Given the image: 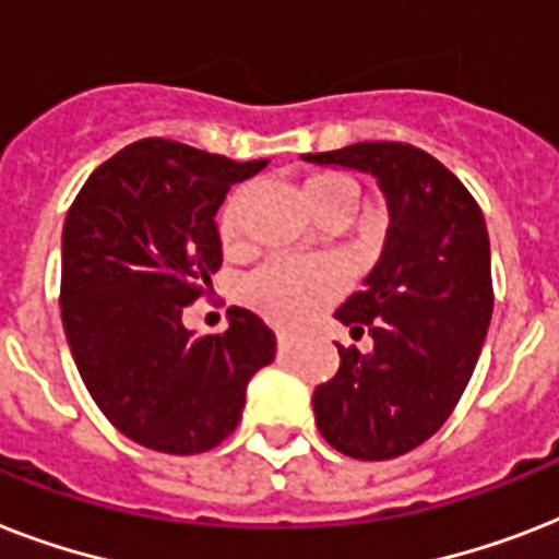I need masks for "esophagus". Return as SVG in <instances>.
Segmentation results:
<instances>
[{
	"label": "esophagus",
	"instance_id": "esophagus-1",
	"mask_svg": "<svg viewBox=\"0 0 559 559\" xmlns=\"http://www.w3.org/2000/svg\"><path fill=\"white\" fill-rule=\"evenodd\" d=\"M298 345V336H293V333H278V350H293Z\"/></svg>",
	"mask_w": 559,
	"mask_h": 559
}]
</instances>
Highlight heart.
Returning a JSON list of instances; mask_svg holds the SVG:
<instances>
[{
    "label": "heart",
    "instance_id": "1",
    "mask_svg": "<svg viewBox=\"0 0 559 559\" xmlns=\"http://www.w3.org/2000/svg\"><path fill=\"white\" fill-rule=\"evenodd\" d=\"M336 197L359 200L357 186L336 174H319L307 179V200L316 211ZM246 191H235L219 211L217 228L223 243H235L243 226ZM345 287V275L333 261L324 258H296V254H272L261 266H254L240 284V298L258 310L263 319L281 328H301L319 316Z\"/></svg>",
    "mask_w": 559,
    "mask_h": 559
}]
</instances>
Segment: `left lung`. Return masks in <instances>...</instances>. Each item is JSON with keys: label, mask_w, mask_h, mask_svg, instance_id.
Here are the masks:
<instances>
[{"label": "left lung", "mask_w": 559, "mask_h": 559, "mask_svg": "<svg viewBox=\"0 0 559 559\" xmlns=\"http://www.w3.org/2000/svg\"><path fill=\"white\" fill-rule=\"evenodd\" d=\"M305 162L371 174L389 205L380 261L336 310L368 354L340 348L313 391L316 426L359 461L406 455L432 438L467 389L493 316L485 214L455 174L420 147L359 142Z\"/></svg>", "instance_id": "obj_1"}]
</instances>
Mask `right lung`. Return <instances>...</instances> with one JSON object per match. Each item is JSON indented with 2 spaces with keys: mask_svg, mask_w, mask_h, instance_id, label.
<instances>
[{
  "mask_svg": "<svg viewBox=\"0 0 559 559\" xmlns=\"http://www.w3.org/2000/svg\"><path fill=\"white\" fill-rule=\"evenodd\" d=\"M266 162L142 139L104 162L66 214L60 307L74 366L109 424L147 450H214L275 359V333L243 307L219 336L182 324L223 263L217 209Z\"/></svg>",
  "mask_w": 559,
  "mask_h": 559,
  "instance_id": "obj_1",
  "label": "right lung"
}]
</instances>
